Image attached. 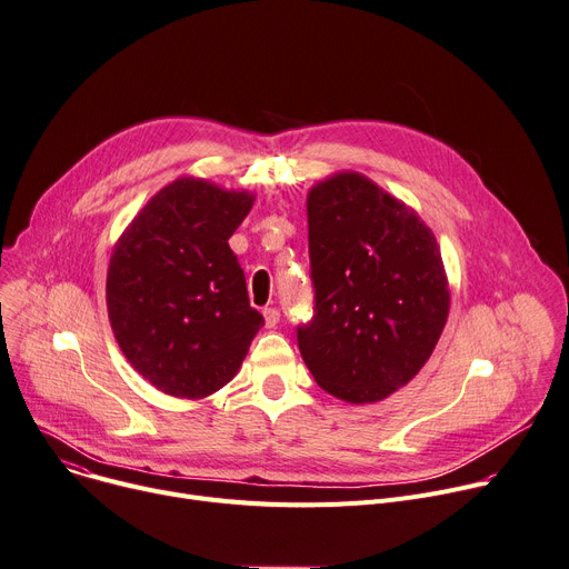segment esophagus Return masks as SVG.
Instances as JSON below:
<instances>
[{"instance_id":"obj_1","label":"esophagus","mask_w":569,"mask_h":569,"mask_svg":"<svg viewBox=\"0 0 569 569\" xmlns=\"http://www.w3.org/2000/svg\"><path fill=\"white\" fill-rule=\"evenodd\" d=\"M264 321H267V328H276L280 323V312L276 308H267L264 310Z\"/></svg>"}]
</instances>
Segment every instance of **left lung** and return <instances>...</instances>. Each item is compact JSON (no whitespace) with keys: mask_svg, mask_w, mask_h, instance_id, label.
Masks as SVG:
<instances>
[{"mask_svg":"<svg viewBox=\"0 0 569 569\" xmlns=\"http://www.w3.org/2000/svg\"><path fill=\"white\" fill-rule=\"evenodd\" d=\"M315 317L298 348L328 395L376 403L408 385L449 317V280L435 234L360 172L308 193Z\"/></svg>","mask_w":569,"mask_h":569,"instance_id":"left-lung-1","label":"left lung"}]
</instances>
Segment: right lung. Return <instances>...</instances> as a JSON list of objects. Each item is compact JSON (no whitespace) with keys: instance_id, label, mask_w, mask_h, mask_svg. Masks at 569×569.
I'll return each mask as SVG.
<instances>
[{"instance_id":"add662e5","label":"right lung","mask_w":569,"mask_h":569,"mask_svg":"<svg viewBox=\"0 0 569 569\" xmlns=\"http://www.w3.org/2000/svg\"><path fill=\"white\" fill-rule=\"evenodd\" d=\"M252 202L248 191L180 178L148 200L113 246L107 310L116 341L163 395H213L237 376L264 326L228 246Z\"/></svg>"}]
</instances>
